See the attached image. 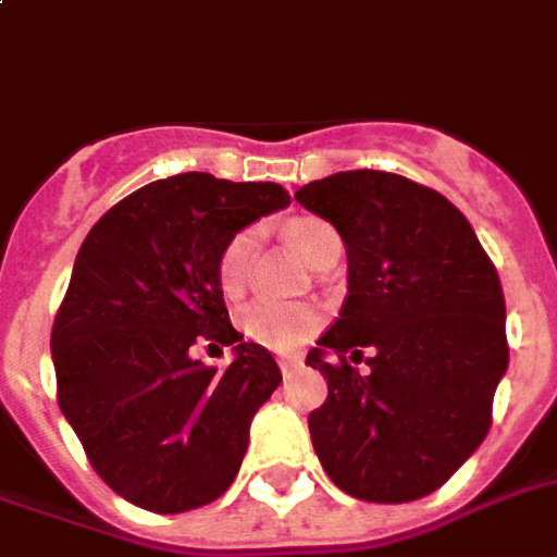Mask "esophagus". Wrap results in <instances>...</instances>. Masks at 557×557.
<instances>
[{
	"instance_id": "34e87169",
	"label": "esophagus",
	"mask_w": 557,
	"mask_h": 557,
	"mask_svg": "<svg viewBox=\"0 0 557 557\" xmlns=\"http://www.w3.org/2000/svg\"><path fill=\"white\" fill-rule=\"evenodd\" d=\"M277 366H280V372L289 377V374L295 372V369H298V366H300V360H298V357H280Z\"/></svg>"
}]
</instances>
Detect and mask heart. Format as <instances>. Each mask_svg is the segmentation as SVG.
<instances>
[{
    "mask_svg": "<svg viewBox=\"0 0 557 557\" xmlns=\"http://www.w3.org/2000/svg\"><path fill=\"white\" fill-rule=\"evenodd\" d=\"M286 236H289V245L312 265H319L321 259L342 250V238L336 233V226L321 221V218L292 221ZM253 245H257L253 233L242 230L221 250V257H218V286H221L224 295H238L245 289L247 274H250V259H253ZM319 319L321 312L312 304H304V300L257 298L238 310L236 324L247 339L268 345L274 351H286V348H295V345L307 339L315 331Z\"/></svg>",
    "mask_w": 557,
    "mask_h": 557,
    "instance_id": "1",
    "label": "heart"
}]
</instances>
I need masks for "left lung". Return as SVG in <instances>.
<instances>
[{"mask_svg":"<svg viewBox=\"0 0 557 557\" xmlns=\"http://www.w3.org/2000/svg\"><path fill=\"white\" fill-rule=\"evenodd\" d=\"M295 200L348 253V298L307 354L327 377L310 413L315 455L362 502L428 496L484 443L508 372L496 268L460 209L407 176L339 171ZM360 359L369 370L352 369Z\"/></svg>","mask_w":557,"mask_h":557,"instance_id":"left-lung-1","label":"left lung"}]
</instances>
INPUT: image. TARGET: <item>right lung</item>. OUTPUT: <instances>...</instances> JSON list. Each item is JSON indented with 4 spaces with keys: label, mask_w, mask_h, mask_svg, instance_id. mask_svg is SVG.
Instances as JSON below:
<instances>
[{
    "label": "right lung",
    "mask_w": 557,
    "mask_h": 557,
    "mask_svg": "<svg viewBox=\"0 0 557 557\" xmlns=\"http://www.w3.org/2000/svg\"><path fill=\"white\" fill-rule=\"evenodd\" d=\"M289 203L277 183L191 171L123 197L82 242L52 324L59 405L90 467L132 505L183 513L233 484L283 374L230 324L218 257ZM200 338L234 348L226 370L190 354Z\"/></svg>",
    "instance_id": "right-lung-1"
}]
</instances>
